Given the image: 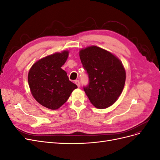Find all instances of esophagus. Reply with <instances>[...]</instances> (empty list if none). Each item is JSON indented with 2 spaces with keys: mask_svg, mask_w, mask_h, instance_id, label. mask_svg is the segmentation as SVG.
Returning a JSON list of instances; mask_svg holds the SVG:
<instances>
[{
  "mask_svg": "<svg viewBox=\"0 0 160 160\" xmlns=\"http://www.w3.org/2000/svg\"><path fill=\"white\" fill-rule=\"evenodd\" d=\"M75 83L77 85V87H78V88H79V87H80V82H79V80H75Z\"/></svg>",
  "mask_w": 160,
  "mask_h": 160,
  "instance_id": "1",
  "label": "esophagus"
}]
</instances>
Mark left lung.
<instances>
[{"label":"left lung","mask_w":160,"mask_h":160,"mask_svg":"<svg viewBox=\"0 0 160 160\" xmlns=\"http://www.w3.org/2000/svg\"><path fill=\"white\" fill-rule=\"evenodd\" d=\"M81 63L88 75L83 87L91 103L99 109L113 104L123 89L125 71L117 57L108 51L91 46L79 52Z\"/></svg>","instance_id":"1"}]
</instances>
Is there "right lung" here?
I'll list each match as a JSON object with an SVG mask.
<instances>
[{
	"instance_id": "1",
	"label": "right lung",
	"mask_w": 160,
	"mask_h": 160,
	"mask_svg": "<svg viewBox=\"0 0 160 160\" xmlns=\"http://www.w3.org/2000/svg\"><path fill=\"white\" fill-rule=\"evenodd\" d=\"M68 55V51H63L42 58L28 72V83L31 93L37 102L47 108H59L77 88L61 68Z\"/></svg>"
}]
</instances>
